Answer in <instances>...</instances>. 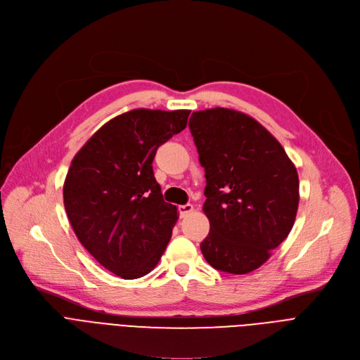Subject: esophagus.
<instances>
[{
  "instance_id": "esophagus-1",
  "label": "esophagus",
  "mask_w": 360,
  "mask_h": 360,
  "mask_svg": "<svg viewBox=\"0 0 360 360\" xmlns=\"http://www.w3.org/2000/svg\"><path fill=\"white\" fill-rule=\"evenodd\" d=\"M193 205H190V203H186V205H181V206H179V213H180V216L181 217H186L187 214H190L191 212H193Z\"/></svg>"
}]
</instances>
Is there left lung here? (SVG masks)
<instances>
[{
	"mask_svg": "<svg viewBox=\"0 0 360 360\" xmlns=\"http://www.w3.org/2000/svg\"><path fill=\"white\" fill-rule=\"evenodd\" d=\"M188 127L206 177L210 232L202 254L219 271L251 272L292 229L300 200L295 165L271 132L239 110H198Z\"/></svg>",
	"mask_w": 360,
	"mask_h": 360,
	"instance_id": "8db88e82",
	"label": "left lung"
}]
</instances>
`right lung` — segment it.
Returning a JSON list of instances; mask_svg holds the SVG:
<instances>
[{
  "label": "right lung",
  "mask_w": 360,
  "mask_h": 360,
  "mask_svg": "<svg viewBox=\"0 0 360 360\" xmlns=\"http://www.w3.org/2000/svg\"><path fill=\"white\" fill-rule=\"evenodd\" d=\"M190 110L132 109L102 125L72 160L63 186L69 222L86 251L124 280L158 264L177 222L153 172L157 148Z\"/></svg>",
  "instance_id": "right-lung-1"
}]
</instances>
